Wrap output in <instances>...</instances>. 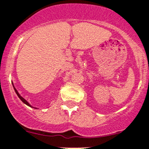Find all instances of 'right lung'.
I'll use <instances>...</instances> for the list:
<instances>
[{
  "label": "right lung",
  "instance_id": "right-lung-1",
  "mask_svg": "<svg viewBox=\"0 0 149 149\" xmlns=\"http://www.w3.org/2000/svg\"><path fill=\"white\" fill-rule=\"evenodd\" d=\"M12 84H13V83H12ZM13 87H14V89H15V93H16V94H17V96L19 97V98H20V99L21 100V101H23V102L24 103V104H26V105H27V106L30 107H32L31 106V104H29V102H28V101H26V99H24V98H23V97H22L21 95H20V94H19V93H18V92H17V90L16 89H15V87H14V84H13Z\"/></svg>",
  "mask_w": 149,
  "mask_h": 149
}]
</instances>
